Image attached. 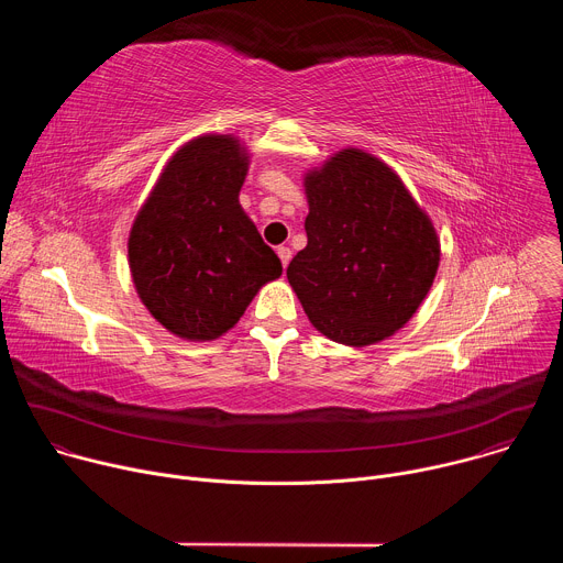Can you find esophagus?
Returning <instances> with one entry per match:
<instances>
[{
	"label": "esophagus",
	"mask_w": 563,
	"mask_h": 563,
	"mask_svg": "<svg viewBox=\"0 0 563 563\" xmlns=\"http://www.w3.org/2000/svg\"><path fill=\"white\" fill-rule=\"evenodd\" d=\"M276 254H278V258H280L283 267H287V265H289V261H291V250H289V247H278V250H276Z\"/></svg>",
	"instance_id": "1"
}]
</instances>
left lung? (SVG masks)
Instances as JSON below:
<instances>
[{"label":"left lung","instance_id":"left-lung-1","mask_svg":"<svg viewBox=\"0 0 563 563\" xmlns=\"http://www.w3.org/2000/svg\"><path fill=\"white\" fill-rule=\"evenodd\" d=\"M307 247L287 280L311 325L365 347L415 316L439 269V238L406 185L378 157L343 148L305 176Z\"/></svg>","mask_w":563,"mask_h":563}]
</instances>
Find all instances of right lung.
I'll return each instance as SVG.
<instances>
[{"instance_id":"right-lung-1","label":"right lung","mask_w":563,"mask_h":563,"mask_svg":"<svg viewBox=\"0 0 563 563\" xmlns=\"http://www.w3.org/2000/svg\"><path fill=\"white\" fill-rule=\"evenodd\" d=\"M250 155L231 135H200L167 163L129 235L140 300L189 341L231 330L283 265L238 202Z\"/></svg>"}]
</instances>
